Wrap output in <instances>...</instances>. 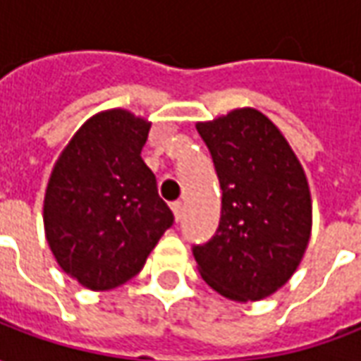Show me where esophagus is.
<instances>
[{
	"instance_id": "34e87169",
	"label": "esophagus",
	"mask_w": 361,
	"mask_h": 361,
	"mask_svg": "<svg viewBox=\"0 0 361 361\" xmlns=\"http://www.w3.org/2000/svg\"><path fill=\"white\" fill-rule=\"evenodd\" d=\"M172 212H173V219L181 220V216H183V203H181V201L172 203Z\"/></svg>"
}]
</instances>
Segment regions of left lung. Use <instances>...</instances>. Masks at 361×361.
Instances as JSON below:
<instances>
[{
	"instance_id": "obj_1",
	"label": "left lung",
	"mask_w": 361,
	"mask_h": 361,
	"mask_svg": "<svg viewBox=\"0 0 361 361\" xmlns=\"http://www.w3.org/2000/svg\"><path fill=\"white\" fill-rule=\"evenodd\" d=\"M222 189L216 234L195 245L209 286L234 302H257L292 279L311 238V193L286 137L263 111L235 108L199 121Z\"/></svg>"
}]
</instances>
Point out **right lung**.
<instances>
[{
  "instance_id": "right-lung-1",
  "label": "right lung",
  "mask_w": 361,
  "mask_h": 361,
  "mask_svg": "<svg viewBox=\"0 0 361 361\" xmlns=\"http://www.w3.org/2000/svg\"><path fill=\"white\" fill-rule=\"evenodd\" d=\"M150 121L123 108L94 114L67 142L44 195L54 257L81 286L104 292L135 274L173 214L141 158Z\"/></svg>"
}]
</instances>
